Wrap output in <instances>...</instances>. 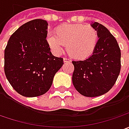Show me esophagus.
Returning <instances> with one entry per match:
<instances>
[{
	"mask_svg": "<svg viewBox=\"0 0 129 129\" xmlns=\"http://www.w3.org/2000/svg\"><path fill=\"white\" fill-rule=\"evenodd\" d=\"M63 62H64V63H67V62H71V60L69 59H67V58H64V59H63Z\"/></svg>",
	"mask_w": 129,
	"mask_h": 129,
	"instance_id": "1",
	"label": "esophagus"
}]
</instances>
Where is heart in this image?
Returning a JSON list of instances; mask_svg holds the SVG:
<instances>
[{"label": "heart", "instance_id": "b5f03b06", "mask_svg": "<svg viewBox=\"0 0 129 129\" xmlns=\"http://www.w3.org/2000/svg\"><path fill=\"white\" fill-rule=\"evenodd\" d=\"M54 34H48L49 47L56 54H61L64 46L67 53L75 59L84 60L92 56L98 42V34L91 26L83 24H62L54 29Z\"/></svg>", "mask_w": 129, "mask_h": 129}]
</instances>
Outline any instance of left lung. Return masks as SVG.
Wrapping results in <instances>:
<instances>
[{"instance_id":"1","label":"left lung","mask_w":129,"mask_h":129,"mask_svg":"<svg viewBox=\"0 0 129 129\" xmlns=\"http://www.w3.org/2000/svg\"><path fill=\"white\" fill-rule=\"evenodd\" d=\"M98 34V42L92 56L72 61V83L81 95L97 97L106 93L116 81L121 70V50L108 29L98 22L91 23Z\"/></svg>"}]
</instances>
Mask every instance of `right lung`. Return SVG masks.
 <instances>
[{
	"instance_id": "add662e5",
	"label": "right lung",
	"mask_w": 129,
	"mask_h": 129,
	"mask_svg": "<svg viewBox=\"0 0 129 129\" xmlns=\"http://www.w3.org/2000/svg\"><path fill=\"white\" fill-rule=\"evenodd\" d=\"M48 23L34 19L11 35L4 52V70L13 88L25 97H37L52 86L54 75L64 64L52 55L47 44Z\"/></svg>"
}]
</instances>
